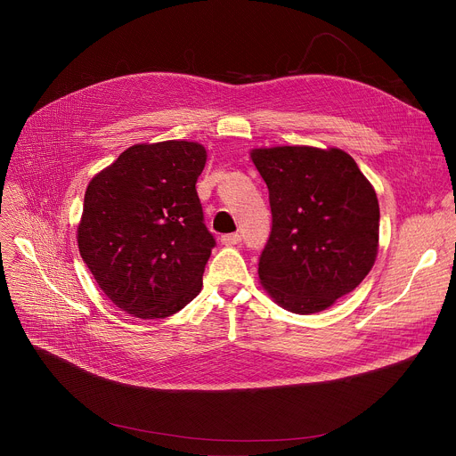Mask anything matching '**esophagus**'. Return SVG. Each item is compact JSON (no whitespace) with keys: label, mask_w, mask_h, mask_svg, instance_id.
Instances as JSON below:
<instances>
[{"label":"esophagus","mask_w":456,"mask_h":456,"mask_svg":"<svg viewBox=\"0 0 456 456\" xmlns=\"http://www.w3.org/2000/svg\"><path fill=\"white\" fill-rule=\"evenodd\" d=\"M242 242V236L238 234V232H231V234H224L222 236V244L224 246H236V244H240Z\"/></svg>","instance_id":"1"}]
</instances>
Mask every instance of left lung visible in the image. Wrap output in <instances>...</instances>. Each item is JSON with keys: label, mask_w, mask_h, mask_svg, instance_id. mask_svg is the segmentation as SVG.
I'll list each match as a JSON object with an SVG mask.
<instances>
[{"label": "left lung", "mask_w": 456, "mask_h": 456, "mask_svg": "<svg viewBox=\"0 0 456 456\" xmlns=\"http://www.w3.org/2000/svg\"><path fill=\"white\" fill-rule=\"evenodd\" d=\"M251 159L272 207L260 284L290 313H322L373 266L380 220L375 190L353 157L337 148L253 150Z\"/></svg>", "instance_id": "1"}]
</instances>
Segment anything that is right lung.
Instances as JSON below:
<instances>
[{"mask_svg": "<svg viewBox=\"0 0 456 456\" xmlns=\"http://www.w3.org/2000/svg\"><path fill=\"white\" fill-rule=\"evenodd\" d=\"M201 143H136L95 175L77 244L105 296L142 320L167 318L194 299L216 240L196 183Z\"/></svg>", "mask_w": 456, "mask_h": 456, "instance_id": "add662e5", "label": "right lung"}]
</instances>
